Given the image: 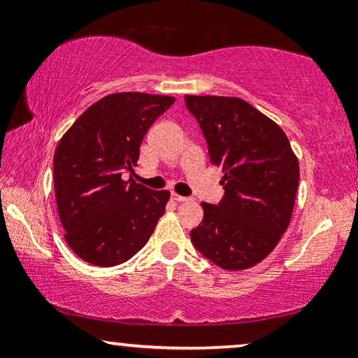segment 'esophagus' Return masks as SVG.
Returning a JSON list of instances; mask_svg holds the SVG:
<instances>
[{
    "mask_svg": "<svg viewBox=\"0 0 358 358\" xmlns=\"http://www.w3.org/2000/svg\"><path fill=\"white\" fill-rule=\"evenodd\" d=\"M171 199H173L175 202H192L190 196H182L178 195V193H171Z\"/></svg>",
    "mask_w": 358,
    "mask_h": 358,
    "instance_id": "34e87169",
    "label": "esophagus"
}]
</instances>
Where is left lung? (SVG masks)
<instances>
[{"label":"left lung","mask_w":358,"mask_h":358,"mask_svg":"<svg viewBox=\"0 0 358 358\" xmlns=\"http://www.w3.org/2000/svg\"><path fill=\"white\" fill-rule=\"evenodd\" d=\"M208 156L224 171V196L202 203L193 245L222 269L252 268L276 248L289 225L299 182L285 131L239 97L185 96Z\"/></svg>","instance_id":"obj_1"}]
</instances>
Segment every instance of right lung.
<instances>
[{
	"label": "right lung",
	"mask_w": 358,
	"mask_h": 358,
	"mask_svg": "<svg viewBox=\"0 0 358 358\" xmlns=\"http://www.w3.org/2000/svg\"><path fill=\"white\" fill-rule=\"evenodd\" d=\"M175 97L119 92L102 97L71 126L53 156V187L65 241L85 262L110 268L145 248L170 192L150 190L133 171L151 124Z\"/></svg>",
	"instance_id": "1"
}]
</instances>
